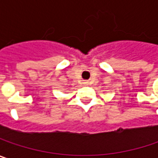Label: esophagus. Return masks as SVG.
Instances as JSON below:
<instances>
[{
    "mask_svg": "<svg viewBox=\"0 0 158 158\" xmlns=\"http://www.w3.org/2000/svg\"><path fill=\"white\" fill-rule=\"evenodd\" d=\"M84 84H85V85H88V81H84Z\"/></svg>",
    "mask_w": 158,
    "mask_h": 158,
    "instance_id": "esophagus-1",
    "label": "esophagus"
}]
</instances>
